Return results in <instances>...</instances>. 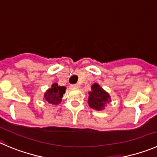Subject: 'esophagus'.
Returning a JSON list of instances; mask_svg holds the SVG:
<instances>
[{"label": "esophagus", "mask_w": 157, "mask_h": 157, "mask_svg": "<svg viewBox=\"0 0 157 157\" xmlns=\"http://www.w3.org/2000/svg\"><path fill=\"white\" fill-rule=\"evenodd\" d=\"M70 87L71 88H79L80 87V85L79 84H72V85H70Z\"/></svg>", "instance_id": "1"}]
</instances>
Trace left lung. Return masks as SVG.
Returning <instances> with one entry per match:
<instances>
[{
	"mask_svg": "<svg viewBox=\"0 0 157 157\" xmlns=\"http://www.w3.org/2000/svg\"><path fill=\"white\" fill-rule=\"evenodd\" d=\"M88 94V105L97 111L104 110L107 104L112 101L109 94L97 83L91 86V90L89 91Z\"/></svg>",
	"mask_w": 157,
	"mask_h": 157,
	"instance_id": "1",
	"label": "left lung"
}]
</instances>
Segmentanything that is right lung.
I'll return each mask as SVG.
<instances>
[{
    "label": "right lung",
    "instance_id": "right-lung-1",
    "mask_svg": "<svg viewBox=\"0 0 157 157\" xmlns=\"http://www.w3.org/2000/svg\"><path fill=\"white\" fill-rule=\"evenodd\" d=\"M66 89L64 86H59L57 83H53L50 88L45 92L43 99L52 105H59L62 101V98L63 94H65Z\"/></svg>",
    "mask_w": 157,
    "mask_h": 157
}]
</instances>
